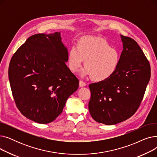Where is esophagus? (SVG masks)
Segmentation results:
<instances>
[{"label": "esophagus", "mask_w": 157, "mask_h": 157, "mask_svg": "<svg viewBox=\"0 0 157 157\" xmlns=\"http://www.w3.org/2000/svg\"><path fill=\"white\" fill-rule=\"evenodd\" d=\"M86 85V84L85 83L84 81H79V86L80 87H83V86H85Z\"/></svg>", "instance_id": "obj_1"}]
</instances>
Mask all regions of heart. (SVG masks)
<instances>
[{
    "mask_svg": "<svg viewBox=\"0 0 157 157\" xmlns=\"http://www.w3.org/2000/svg\"><path fill=\"white\" fill-rule=\"evenodd\" d=\"M85 61V68L81 72L82 77L92 76L97 81L105 80L117 71L120 55L105 40L95 36L82 39L78 47L73 45L68 55V65L72 72L77 71Z\"/></svg>",
    "mask_w": 157,
    "mask_h": 157,
    "instance_id": "obj_1",
    "label": "heart"
}]
</instances>
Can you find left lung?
<instances>
[{
    "instance_id": "1",
    "label": "left lung",
    "mask_w": 157,
    "mask_h": 157,
    "mask_svg": "<svg viewBox=\"0 0 157 157\" xmlns=\"http://www.w3.org/2000/svg\"><path fill=\"white\" fill-rule=\"evenodd\" d=\"M123 51L117 71L105 80L89 85L88 103L95 121L111 125L125 121L136 112L151 76V69L136 41L120 35Z\"/></svg>"
}]
</instances>
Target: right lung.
Listing matches in <instances>:
<instances>
[{"mask_svg":"<svg viewBox=\"0 0 157 157\" xmlns=\"http://www.w3.org/2000/svg\"><path fill=\"white\" fill-rule=\"evenodd\" d=\"M67 60L60 32L32 36L15 52L8 75L16 105L23 116L46 124L62 113L79 86Z\"/></svg>","mask_w":157,"mask_h":157,"instance_id":"1","label":"right lung"}]
</instances>
